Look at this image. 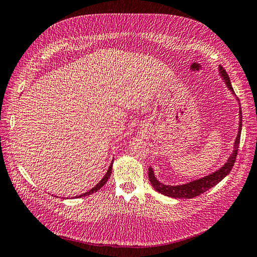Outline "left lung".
I'll list each match as a JSON object with an SVG mask.
<instances>
[{
	"instance_id": "obj_1",
	"label": "left lung",
	"mask_w": 257,
	"mask_h": 257,
	"mask_svg": "<svg viewBox=\"0 0 257 257\" xmlns=\"http://www.w3.org/2000/svg\"><path fill=\"white\" fill-rule=\"evenodd\" d=\"M219 74L221 76L222 81L225 83V85L230 89V92L234 95L238 103V131H237L236 138L234 140L233 151H232V153L230 154L228 161H226L221 168L218 169L217 171H214L204 177L197 178V180L190 181L186 184H182V185H165L163 183H161L160 181H158V178L156 177V175H154L153 169L150 166V168H149V180H150L154 189H156L160 194L172 197V198H185V199L194 198V197L199 196L200 194L207 192L208 189L216 186L218 183L221 182L223 178L229 174L232 168H233L235 159H236V154H237L238 143H240L241 130H242V110H241L240 100H238L233 91V88H232L230 77L221 65L219 67Z\"/></svg>"
}]
</instances>
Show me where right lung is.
I'll list each match as a JSON object with an SVG mask.
<instances>
[{
	"label": "right lung",
	"mask_w": 257,
	"mask_h": 257,
	"mask_svg": "<svg viewBox=\"0 0 257 257\" xmlns=\"http://www.w3.org/2000/svg\"><path fill=\"white\" fill-rule=\"evenodd\" d=\"M112 163H114V160L111 161V163H110L109 168H108V171L106 172V174L104 175V177L101 178V180H100L96 185H95V186H94L92 189H89L88 192H86V193H84V194H82V195L75 196V198H81V197H85V196H88V195H91V194H94V193H96L97 190H99L101 187H103L104 185L106 184V182L108 181V178L110 177V174H111V169H112Z\"/></svg>",
	"instance_id": "add662e5"
}]
</instances>
